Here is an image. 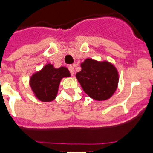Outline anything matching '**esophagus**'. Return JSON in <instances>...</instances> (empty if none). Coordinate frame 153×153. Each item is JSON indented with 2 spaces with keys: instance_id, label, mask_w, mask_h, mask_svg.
Masks as SVG:
<instances>
[{
  "instance_id": "34e87169",
  "label": "esophagus",
  "mask_w": 153,
  "mask_h": 153,
  "mask_svg": "<svg viewBox=\"0 0 153 153\" xmlns=\"http://www.w3.org/2000/svg\"><path fill=\"white\" fill-rule=\"evenodd\" d=\"M68 70H69L70 73H71V75H73V74H74V67H73V66H69V67H68Z\"/></svg>"
}]
</instances>
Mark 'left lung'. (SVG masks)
<instances>
[{"label":"left lung","instance_id":"8db88e82","mask_svg":"<svg viewBox=\"0 0 153 153\" xmlns=\"http://www.w3.org/2000/svg\"><path fill=\"white\" fill-rule=\"evenodd\" d=\"M81 71L76 78L84 92L97 101L106 100L117 87L118 73L114 65L86 59L81 64Z\"/></svg>","mask_w":153,"mask_h":153}]
</instances>
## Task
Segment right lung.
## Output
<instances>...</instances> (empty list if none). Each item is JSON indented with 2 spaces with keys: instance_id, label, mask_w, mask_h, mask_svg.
<instances>
[{
  "instance_id": "1",
  "label": "right lung",
  "mask_w": 153,
  "mask_h": 153,
  "mask_svg": "<svg viewBox=\"0 0 153 153\" xmlns=\"http://www.w3.org/2000/svg\"><path fill=\"white\" fill-rule=\"evenodd\" d=\"M69 76L71 74L66 67L56 69L53 65L47 64L40 71L31 77L30 86L39 100L51 102L56 98L61 79Z\"/></svg>"
}]
</instances>
